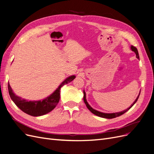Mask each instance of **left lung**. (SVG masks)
I'll list each match as a JSON object with an SVG mask.
<instances>
[{"instance_id":"left-lung-1","label":"left lung","mask_w":154,"mask_h":154,"mask_svg":"<svg viewBox=\"0 0 154 154\" xmlns=\"http://www.w3.org/2000/svg\"><path fill=\"white\" fill-rule=\"evenodd\" d=\"M131 50H132L133 52H135L136 55V57H137V59H140V56H139V54H138L137 49L135 47H134V46H132V45L131 47ZM140 92H141V90H140ZM140 93H139V95H138V96L137 97V98H136V99L135 100V101L133 102V103L132 104V105H131L129 107L127 108V109L124 110V111H123L118 112H114V113H105V112H102L98 111H97V110H95V109H93L90 105H89V103H88V102H87V100H86V93H85V91H84H84H83V93H84V97H83V99H84V103H85L87 108H88V109L90 110L93 114H94V115H97V116H99V117H101V118H107V119H111V118H116V117H118V116H120L122 115L123 114L126 112L127 111L129 110L130 109H131L134 105V103L137 102L139 97H140Z\"/></svg>"}]
</instances>
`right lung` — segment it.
I'll return each instance as SVG.
<instances>
[{
	"mask_svg": "<svg viewBox=\"0 0 154 154\" xmlns=\"http://www.w3.org/2000/svg\"><path fill=\"white\" fill-rule=\"evenodd\" d=\"M75 78V75H71L67 77L50 96L45 98L42 100L29 101L16 95L8 82L9 94L13 102L23 112L32 116H42L51 112L56 107L60 99L61 88L64 84L72 81Z\"/></svg>",
	"mask_w": 154,
	"mask_h": 154,
	"instance_id": "obj_1",
	"label": "right lung"
}]
</instances>
